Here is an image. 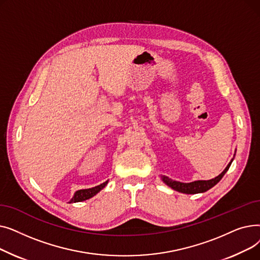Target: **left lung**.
Here are the masks:
<instances>
[{"instance_id": "obj_1", "label": "left lung", "mask_w": 260, "mask_h": 260, "mask_svg": "<svg viewBox=\"0 0 260 260\" xmlns=\"http://www.w3.org/2000/svg\"><path fill=\"white\" fill-rule=\"evenodd\" d=\"M232 161H233V160H231V162L229 163L228 167L224 169V171L219 176L215 177V178H213L211 180H198V181L189 182V183H183V182L172 180V179L169 178V177H166V176H162V180L165 181L170 187H172L175 190H178V192H180V193H184V194L203 193V192H207L208 189H210L211 187H213L214 185H216L218 182L221 180V178L224 176V174L230 169Z\"/></svg>"}]
</instances>
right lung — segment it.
Segmentation results:
<instances>
[{"mask_svg": "<svg viewBox=\"0 0 260 260\" xmlns=\"http://www.w3.org/2000/svg\"><path fill=\"white\" fill-rule=\"evenodd\" d=\"M107 184V181L98 185V186H94L91 188H87V189H80L77 190V192L74 194V197L71 199L70 202H80V201H84L86 199L91 198L92 196H94L98 192Z\"/></svg>", "mask_w": 260, "mask_h": 260, "instance_id": "1", "label": "right lung"}]
</instances>
